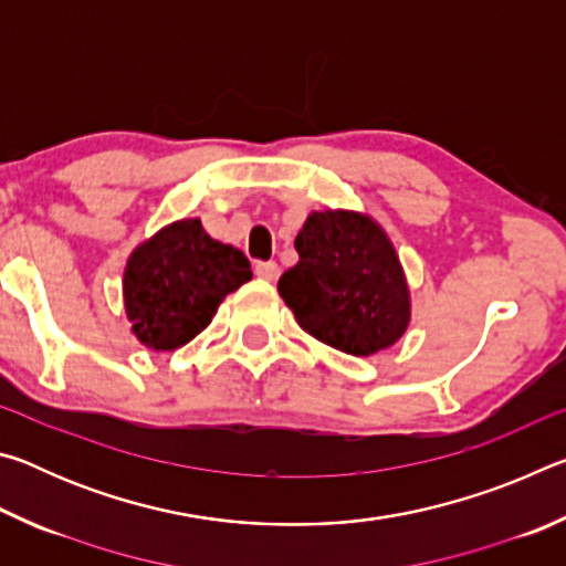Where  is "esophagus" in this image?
I'll list each match as a JSON object with an SVG mask.
<instances>
[{
    "label": "esophagus",
    "mask_w": 566,
    "mask_h": 566,
    "mask_svg": "<svg viewBox=\"0 0 566 566\" xmlns=\"http://www.w3.org/2000/svg\"><path fill=\"white\" fill-rule=\"evenodd\" d=\"M254 274L260 276V280L274 282L276 276H280V264H276V262H256L254 264Z\"/></svg>",
    "instance_id": "34e87169"
}]
</instances>
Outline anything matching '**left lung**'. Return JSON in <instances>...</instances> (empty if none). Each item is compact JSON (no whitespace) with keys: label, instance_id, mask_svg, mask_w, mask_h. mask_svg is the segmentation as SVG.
Masks as SVG:
<instances>
[{"label":"left lung","instance_id":"8db88e82","mask_svg":"<svg viewBox=\"0 0 566 566\" xmlns=\"http://www.w3.org/2000/svg\"><path fill=\"white\" fill-rule=\"evenodd\" d=\"M296 262L280 296L300 327L329 347L369 357L409 327L411 302L395 244L369 214L324 209L294 239Z\"/></svg>","mask_w":566,"mask_h":566}]
</instances>
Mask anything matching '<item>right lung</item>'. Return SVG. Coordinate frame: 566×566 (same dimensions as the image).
<instances>
[{
  "mask_svg": "<svg viewBox=\"0 0 566 566\" xmlns=\"http://www.w3.org/2000/svg\"><path fill=\"white\" fill-rule=\"evenodd\" d=\"M249 280L247 256L209 237L199 219L161 227L124 266L132 334L155 352L177 349L207 329L224 296Z\"/></svg>",
  "mask_w": 566,
  "mask_h": 566,
  "instance_id": "1",
  "label": "right lung"
}]
</instances>
